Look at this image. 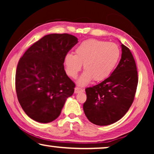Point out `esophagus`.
<instances>
[{
  "instance_id": "esophagus-1",
  "label": "esophagus",
  "mask_w": 154,
  "mask_h": 154,
  "mask_svg": "<svg viewBox=\"0 0 154 154\" xmlns=\"http://www.w3.org/2000/svg\"><path fill=\"white\" fill-rule=\"evenodd\" d=\"M83 92V89H82V88H79V87L75 88L74 92H75V94L79 93V92Z\"/></svg>"
}]
</instances>
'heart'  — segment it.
I'll use <instances>...</instances> for the list:
<instances>
[{
  "label": "heart",
  "mask_w": 154,
  "mask_h": 154,
  "mask_svg": "<svg viewBox=\"0 0 154 154\" xmlns=\"http://www.w3.org/2000/svg\"><path fill=\"white\" fill-rule=\"evenodd\" d=\"M121 50L116 44L97 39H88L80 44L75 54L67 53L64 57L66 73L75 79L83 64L85 72L79 80V84L85 85L92 79L100 81L106 79L116 66Z\"/></svg>",
  "instance_id": "heart-1"
}]
</instances>
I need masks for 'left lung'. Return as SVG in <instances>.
<instances>
[{"label": "left lung", "mask_w": 154, "mask_h": 154, "mask_svg": "<svg viewBox=\"0 0 154 154\" xmlns=\"http://www.w3.org/2000/svg\"><path fill=\"white\" fill-rule=\"evenodd\" d=\"M121 59L110 76L85 89L83 110L88 119L97 125L119 121L133 102L138 84L135 61L128 47L121 45Z\"/></svg>", "instance_id": "obj_1"}]
</instances>
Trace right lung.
Returning <instances> with one entry per match:
<instances>
[{"mask_svg":"<svg viewBox=\"0 0 154 154\" xmlns=\"http://www.w3.org/2000/svg\"><path fill=\"white\" fill-rule=\"evenodd\" d=\"M68 33L46 35L20 59L15 75L19 102L26 114L39 123L53 121L74 92L75 83L64 70V57L78 43Z\"/></svg>","mask_w":154,"mask_h":154,"instance_id":"right-lung-1","label":"right lung"}]
</instances>
